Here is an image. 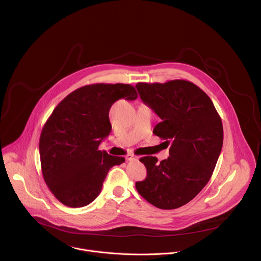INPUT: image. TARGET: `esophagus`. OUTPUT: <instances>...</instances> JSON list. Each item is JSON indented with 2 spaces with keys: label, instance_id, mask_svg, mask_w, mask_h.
<instances>
[{
  "label": "esophagus",
  "instance_id": "obj_1",
  "mask_svg": "<svg viewBox=\"0 0 261 261\" xmlns=\"http://www.w3.org/2000/svg\"><path fill=\"white\" fill-rule=\"evenodd\" d=\"M126 160H127V161H133V160H137V157H135V156H133V155H131V154H128V155L126 156Z\"/></svg>",
  "mask_w": 261,
  "mask_h": 261
}]
</instances>
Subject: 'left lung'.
<instances>
[{
    "label": "left lung",
    "mask_w": 261,
    "mask_h": 261,
    "mask_svg": "<svg viewBox=\"0 0 261 261\" xmlns=\"http://www.w3.org/2000/svg\"><path fill=\"white\" fill-rule=\"evenodd\" d=\"M144 104L161 119L153 133L170 144L169 157L140 158L146 177L136 181L138 193L162 210L192 200L210 180L223 145V126L210 97L187 81L138 83Z\"/></svg>",
    "instance_id": "obj_1"
}]
</instances>
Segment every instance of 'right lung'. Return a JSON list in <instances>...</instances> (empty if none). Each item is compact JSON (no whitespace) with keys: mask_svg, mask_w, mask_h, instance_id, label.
<instances>
[{"mask_svg":"<svg viewBox=\"0 0 261 261\" xmlns=\"http://www.w3.org/2000/svg\"><path fill=\"white\" fill-rule=\"evenodd\" d=\"M137 98L134 87L96 84L70 93L46 121L39 152L44 180L63 204L82 207L100 194L109 169L125 158L99 151L111 131L109 109L116 101Z\"/></svg>","mask_w":261,"mask_h":261,"instance_id":"add662e5","label":"right lung"}]
</instances>
